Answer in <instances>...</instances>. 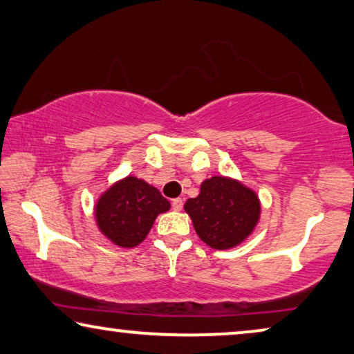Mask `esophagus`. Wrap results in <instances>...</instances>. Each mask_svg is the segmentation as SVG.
Here are the masks:
<instances>
[{"instance_id": "esophagus-1", "label": "esophagus", "mask_w": 354, "mask_h": 354, "mask_svg": "<svg viewBox=\"0 0 354 354\" xmlns=\"http://www.w3.org/2000/svg\"><path fill=\"white\" fill-rule=\"evenodd\" d=\"M183 205H184V200L183 198H173V202H171L173 209H176V211L183 209Z\"/></svg>"}]
</instances>
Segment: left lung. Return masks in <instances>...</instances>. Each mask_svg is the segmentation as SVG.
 Wrapping results in <instances>:
<instances>
[{"label":"left lung","instance_id":"left-lung-1","mask_svg":"<svg viewBox=\"0 0 354 354\" xmlns=\"http://www.w3.org/2000/svg\"><path fill=\"white\" fill-rule=\"evenodd\" d=\"M200 240L214 250H229L241 243L259 219L257 195L243 184L224 176L202 183L198 197L184 205Z\"/></svg>","mask_w":354,"mask_h":354}]
</instances>
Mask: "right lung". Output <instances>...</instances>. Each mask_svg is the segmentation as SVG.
<instances>
[{
    "label": "right lung",
    "instance_id": "obj_1",
    "mask_svg": "<svg viewBox=\"0 0 354 354\" xmlns=\"http://www.w3.org/2000/svg\"><path fill=\"white\" fill-rule=\"evenodd\" d=\"M170 209V202L143 179L127 176L98 200L95 218L113 243L131 248L146 239L157 216Z\"/></svg>",
    "mask_w": 354,
    "mask_h": 354
}]
</instances>
